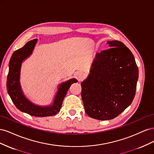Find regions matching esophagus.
I'll return each mask as SVG.
<instances>
[{"mask_svg": "<svg viewBox=\"0 0 154 154\" xmlns=\"http://www.w3.org/2000/svg\"><path fill=\"white\" fill-rule=\"evenodd\" d=\"M76 76L78 77V79H80V80H82V79L84 77V74H83L82 72H78L76 74Z\"/></svg>", "mask_w": 154, "mask_h": 154, "instance_id": "1", "label": "esophagus"}]
</instances>
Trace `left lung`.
<instances>
[{
	"label": "left lung",
	"mask_w": 154,
	"mask_h": 154,
	"mask_svg": "<svg viewBox=\"0 0 154 154\" xmlns=\"http://www.w3.org/2000/svg\"><path fill=\"white\" fill-rule=\"evenodd\" d=\"M107 44L110 48L96 54L89 75L81 83L85 112L98 120L114 119L132 103L139 76L127 46L118 40Z\"/></svg>",
	"instance_id": "obj_1"
}]
</instances>
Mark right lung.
<instances>
[{
	"instance_id": "1",
	"label": "right lung",
	"mask_w": 154,
	"mask_h": 154,
	"mask_svg": "<svg viewBox=\"0 0 154 154\" xmlns=\"http://www.w3.org/2000/svg\"><path fill=\"white\" fill-rule=\"evenodd\" d=\"M37 39L26 43L24 47L15 51L9 63V72L7 78V91L13 103L20 111L36 117H48L59 112L65 96L69 87L78 81L72 78L60 85L55 96L53 103L49 106H38L33 104L26 98L23 93L20 83V69L23 61L29 57L34 49Z\"/></svg>"
}]
</instances>
